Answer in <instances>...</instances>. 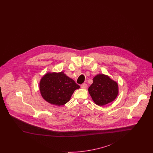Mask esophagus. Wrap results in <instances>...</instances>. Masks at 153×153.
Here are the masks:
<instances>
[{
	"mask_svg": "<svg viewBox=\"0 0 153 153\" xmlns=\"http://www.w3.org/2000/svg\"><path fill=\"white\" fill-rule=\"evenodd\" d=\"M81 88L82 89H85L87 88V84H82L81 85Z\"/></svg>",
	"mask_w": 153,
	"mask_h": 153,
	"instance_id": "esophagus-1",
	"label": "esophagus"
}]
</instances>
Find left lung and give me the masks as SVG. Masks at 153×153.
I'll return each instance as SVG.
<instances>
[{
	"mask_svg": "<svg viewBox=\"0 0 153 153\" xmlns=\"http://www.w3.org/2000/svg\"><path fill=\"white\" fill-rule=\"evenodd\" d=\"M88 92L96 105L103 106L115 100L119 94V86L108 75L98 74L93 79Z\"/></svg>",
	"mask_w": 153,
	"mask_h": 153,
	"instance_id": "8db88e82",
	"label": "left lung"
}]
</instances>
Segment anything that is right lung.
Masks as SVG:
<instances>
[{
	"label": "right lung",
	"instance_id": "add662e5",
	"mask_svg": "<svg viewBox=\"0 0 153 153\" xmlns=\"http://www.w3.org/2000/svg\"><path fill=\"white\" fill-rule=\"evenodd\" d=\"M39 91L45 101L55 105H62L69 102L80 86L64 73L47 72L39 81Z\"/></svg>",
	"mask_w": 153,
	"mask_h": 153
}]
</instances>
